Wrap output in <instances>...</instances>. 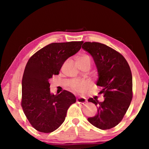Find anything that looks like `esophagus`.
<instances>
[{
  "label": "esophagus",
  "instance_id": "34e87169",
  "mask_svg": "<svg viewBox=\"0 0 149 149\" xmlns=\"http://www.w3.org/2000/svg\"><path fill=\"white\" fill-rule=\"evenodd\" d=\"M86 101H87L86 98H85L84 97H79L77 99V102L78 103H83V104H84V103L86 102Z\"/></svg>",
  "mask_w": 149,
  "mask_h": 149
}]
</instances>
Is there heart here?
Wrapping results in <instances>:
<instances>
[{
	"label": "heart",
	"instance_id": "1",
	"mask_svg": "<svg viewBox=\"0 0 149 149\" xmlns=\"http://www.w3.org/2000/svg\"><path fill=\"white\" fill-rule=\"evenodd\" d=\"M79 59H89L90 60V58L89 56H87V55H85V56H83L82 57H81Z\"/></svg>",
	"mask_w": 149,
	"mask_h": 149
}]
</instances>
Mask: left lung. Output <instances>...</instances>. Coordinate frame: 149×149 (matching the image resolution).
<instances>
[{
    "label": "left lung",
    "mask_w": 149,
    "mask_h": 149,
    "mask_svg": "<svg viewBox=\"0 0 149 149\" xmlns=\"http://www.w3.org/2000/svg\"><path fill=\"white\" fill-rule=\"evenodd\" d=\"M82 49L91 55L98 72L97 85L102 88L103 102L88 99L97 106L95 116L88 118L92 125L100 130H109L119 123L132 100V74L130 65L122 54L107 45L85 42Z\"/></svg>",
    "instance_id": "1"
}]
</instances>
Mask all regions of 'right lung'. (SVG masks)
<instances>
[{"mask_svg":"<svg viewBox=\"0 0 149 149\" xmlns=\"http://www.w3.org/2000/svg\"><path fill=\"white\" fill-rule=\"evenodd\" d=\"M83 41L53 42L27 62L22 82V107L29 123L42 133H51L64 122L67 110L76 102L71 92L50 93L49 81L58 75L64 62L79 51Z\"/></svg>","mask_w":149,"mask_h":149,"instance_id":"add662e5","label":"right lung"}]
</instances>
